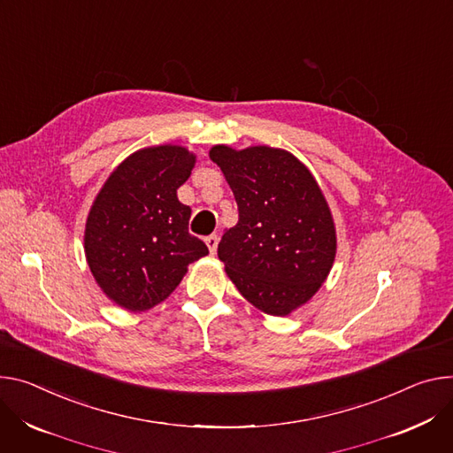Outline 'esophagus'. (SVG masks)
I'll use <instances>...</instances> for the list:
<instances>
[{
  "label": "esophagus",
  "mask_w": 453,
  "mask_h": 453,
  "mask_svg": "<svg viewBox=\"0 0 453 453\" xmlns=\"http://www.w3.org/2000/svg\"><path fill=\"white\" fill-rule=\"evenodd\" d=\"M219 234L217 233H213V234H210L208 238H205V243H208V248H210V253L211 255H215L217 253V248H219Z\"/></svg>",
  "instance_id": "1"
}]
</instances>
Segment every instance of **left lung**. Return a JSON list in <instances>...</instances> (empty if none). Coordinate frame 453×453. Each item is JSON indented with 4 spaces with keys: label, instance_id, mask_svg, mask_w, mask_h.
Segmentation results:
<instances>
[{
    "label": "left lung",
    "instance_id": "left-lung-1",
    "mask_svg": "<svg viewBox=\"0 0 453 453\" xmlns=\"http://www.w3.org/2000/svg\"><path fill=\"white\" fill-rule=\"evenodd\" d=\"M210 158L238 205L219 258L240 295L269 316H289L326 280L336 258V226L314 175L291 151L217 144Z\"/></svg>",
    "mask_w": 453,
    "mask_h": 453
}]
</instances>
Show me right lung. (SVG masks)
Wrapping results in <instances>:
<instances>
[{
    "mask_svg": "<svg viewBox=\"0 0 453 453\" xmlns=\"http://www.w3.org/2000/svg\"><path fill=\"white\" fill-rule=\"evenodd\" d=\"M196 155L179 144L134 151L110 173L85 226V257L115 305L141 312L166 300L188 265L210 251L188 231L191 210L177 189Z\"/></svg>",
    "mask_w": 453,
    "mask_h": 453,
    "instance_id": "add662e5",
    "label": "right lung"
}]
</instances>
